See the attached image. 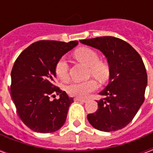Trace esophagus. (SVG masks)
<instances>
[{
	"mask_svg": "<svg viewBox=\"0 0 153 153\" xmlns=\"http://www.w3.org/2000/svg\"><path fill=\"white\" fill-rule=\"evenodd\" d=\"M74 101H75V102H87V100L81 99L79 97H75V98H74Z\"/></svg>",
	"mask_w": 153,
	"mask_h": 153,
	"instance_id": "esophagus-1",
	"label": "esophagus"
}]
</instances>
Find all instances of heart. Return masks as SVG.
I'll list each match as a JSON object with an SVG mask.
<instances>
[{
    "mask_svg": "<svg viewBox=\"0 0 153 153\" xmlns=\"http://www.w3.org/2000/svg\"><path fill=\"white\" fill-rule=\"evenodd\" d=\"M74 56L78 60L89 66V74L100 82L108 79L110 70L106 63L99 60V55L96 51L88 47H81L74 51ZM55 73L61 81L69 79V64L65 57H60L55 65ZM97 87L94 79L82 82H72L66 88V92L70 96L79 98H85L90 93L93 92Z\"/></svg>",
    "mask_w": 153,
    "mask_h": 153,
    "instance_id": "b5f03b06",
    "label": "heart"
}]
</instances>
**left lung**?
<instances>
[{"label":"left lung","mask_w":153,"mask_h":153,"mask_svg":"<svg viewBox=\"0 0 153 153\" xmlns=\"http://www.w3.org/2000/svg\"><path fill=\"white\" fill-rule=\"evenodd\" d=\"M107 58L110 81L97 101L98 108L87 118L100 131L111 132L128 125L143 103L148 75L140 55L131 45L115 37L80 40Z\"/></svg>","instance_id":"left-lung-1"}]
</instances>
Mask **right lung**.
I'll list each match as a JSON object with an SVG mask.
<instances>
[{
  "label": "right lung",
  "mask_w": 153,
  "mask_h": 153,
  "mask_svg": "<svg viewBox=\"0 0 153 153\" xmlns=\"http://www.w3.org/2000/svg\"><path fill=\"white\" fill-rule=\"evenodd\" d=\"M78 44L42 40L22 51L11 70L10 94L19 117L38 133H53L65 122L72 97L56 85L55 65ZM60 95L52 101L51 97Z\"/></svg>",
  "instance_id": "add662e5"
}]
</instances>
